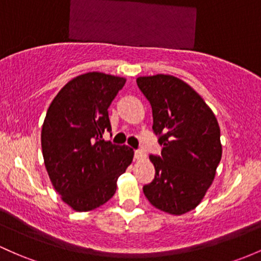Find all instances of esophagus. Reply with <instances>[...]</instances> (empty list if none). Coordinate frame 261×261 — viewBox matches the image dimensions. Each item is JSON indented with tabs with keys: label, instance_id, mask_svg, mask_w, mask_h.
Instances as JSON below:
<instances>
[{
	"label": "esophagus",
	"instance_id": "1",
	"mask_svg": "<svg viewBox=\"0 0 261 261\" xmlns=\"http://www.w3.org/2000/svg\"><path fill=\"white\" fill-rule=\"evenodd\" d=\"M135 159H136V160H142V159H145L144 151H142V150H136V151H135Z\"/></svg>",
	"mask_w": 261,
	"mask_h": 261
}]
</instances>
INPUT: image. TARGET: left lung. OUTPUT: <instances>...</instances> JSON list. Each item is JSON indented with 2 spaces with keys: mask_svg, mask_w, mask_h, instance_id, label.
<instances>
[{
  "mask_svg": "<svg viewBox=\"0 0 261 261\" xmlns=\"http://www.w3.org/2000/svg\"><path fill=\"white\" fill-rule=\"evenodd\" d=\"M136 83L152 108V130L162 146L161 156H150L156 173L144 193L157 210L181 216L199 204L216 176L222 159L218 121L176 76H140Z\"/></svg>",
  "mask_w": 261,
  "mask_h": 261,
  "instance_id": "8db88e82",
  "label": "left lung"
}]
</instances>
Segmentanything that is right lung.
Instances as JSON below:
<instances>
[{
	"label": "right lung",
	"mask_w": 261,
	"mask_h": 261,
	"mask_svg": "<svg viewBox=\"0 0 261 261\" xmlns=\"http://www.w3.org/2000/svg\"><path fill=\"white\" fill-rule=\"evenodd\" d=\"M125 82L98 71L82 74L61 89L45 115V168L62 199L76 212L107 203L133 161V148L102 139L111 131L108 109Z\"/></svg>",
	"instance_id": "obj_1"
}]
</instances>
